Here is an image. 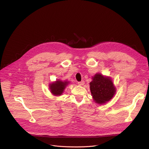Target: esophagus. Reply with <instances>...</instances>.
I'll use <instances>...</instances> for the list:
<instances>
[{
	"label": "esophagus",
	"instance_id": "34e87169",
	"mask_svg": "<svg viewBox=\"0 0 149 149\" xmlns=\"http://www.w3.org/2000/svg\"><path fill=\"white\" fill-rule=\"evenodd\" d=\"M84 84H85V82L84 81H82L81 82H78V84L79 85V86H83Z\"/></svg>",
	"mask_w": 149,
	"mask_h": 149
}]
</instances>
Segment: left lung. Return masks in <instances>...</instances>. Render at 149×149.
Listing matches in <instances>:
<instances>
[{
	"label": "left lung",
	"mask_w": 149,
	"mask_h": 149,
	"mask_svg": "<svg viewBox=\"0 0 149 149\" xmlns=\"http://www.w3.org/2000/svg\"><path fill=\"white\" fill-rule=\"evenodd\" d=\"M93 100L97 104H104L110 101L116 93V88L110 77L95 74L90 82Z\"/></svg>",
	"instance_id": "left-lung-1"
}]
</instances>
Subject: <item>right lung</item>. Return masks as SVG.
I'll list each match as a JSON object with an SVG mask.
<instances>
[{
    "instance_id": "1",
    "label": "right lung",
    "mask_w": 149,
    "mask_h": 149,
    "mask_svg": "<svg viewBox=\"0 0 149 149\" xmlns=\"http://www.w3.org/2000/svg\"><path fill=\"white\" fill-rule=\"evenodd\" d=\"M70 83L69 81L57 79L49 84V88L51 94L55 96H60L64 92L65 88Z\"/></svg>"
}]
</instances>
